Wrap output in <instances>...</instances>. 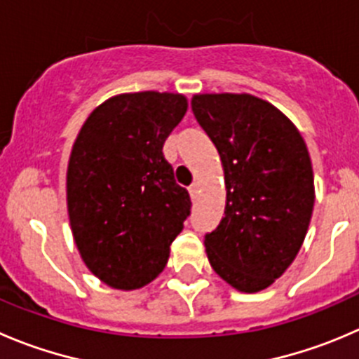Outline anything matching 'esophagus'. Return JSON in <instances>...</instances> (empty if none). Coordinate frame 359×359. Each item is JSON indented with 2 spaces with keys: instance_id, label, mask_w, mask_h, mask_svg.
I'll use <instances>...</instances> for the list:
<instances>
[{
  "instance_id": "obj_1",
  "label": "esophagus",
  "mask_w": 359,
  "mask_h": 359,
  "mask_svg": "<svg viewBox=\"0 0 359 359\" xmlns=\"http://www.w3.org/2000/svg\"><path fill=\"white\" fill-rule=\"evenodd\" d=\"M189 194H191V200H196V194H198V186L196 184H191L189 186Z\"/></svg>"
}]
</instances>
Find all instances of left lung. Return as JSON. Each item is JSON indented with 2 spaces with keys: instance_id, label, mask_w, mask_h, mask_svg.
<instances>
[{
  "instance_id": "left-lung-1",
  "label": "left lung",
  "mask_w": 359,
  "mask_h": 359,
  "mask_svg": "<svg viewBox=\"0 0 359 359\" xmlns=\"http://www.w3.org/2000/svg\"><path fill=\"white\" fill-rule=\"evenodd\" d=\"M194 117L221 156L226 210L205 235L212 268L243 293L279 279L297 257L314 208L304 138L280 110L250 95H196Z\"/></svg>"
}]
</instances>
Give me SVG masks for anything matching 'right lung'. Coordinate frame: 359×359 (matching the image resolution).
<instances>
[{
  "label": "right lung",
  "instance_id": "obj_1",
  "mask_svg": "<svg viewBox=\"0 0 359 359\" xmlns=\"http://www.w3.org/2000/svg\"><path fill=\"white\" fill-rule=\"evenodd\" d=\"M187 102L173 93H131L87 117L66 173L68 215L87 268L116 290L154 280L191 214L163 145Z\"/></svg>",
  "mask_w": 359,
  "mask_h": 359
}]
</instances>
